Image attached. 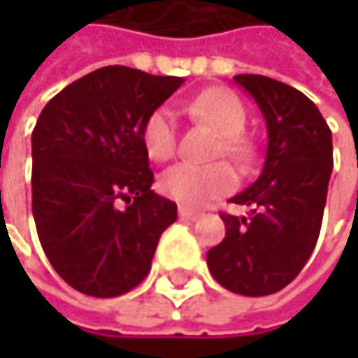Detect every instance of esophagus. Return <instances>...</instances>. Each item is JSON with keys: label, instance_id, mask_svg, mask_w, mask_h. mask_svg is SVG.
<instances>
[{"label": "esophagus", "instance_id": "obj_1", "mask_svg": "<svg viewBox=\"0 0 358 358\" xmlns=\"http://www.w3.org/2000/svg\"><path fill=\"white\" fill-rule=\"evenodd\" d=\"M180 217L182 220H188V222H194L201 217V211H194V209H188V207H180Z\"/></svg>", "mask_w": 358, "mask_h": 358}]
</instances>
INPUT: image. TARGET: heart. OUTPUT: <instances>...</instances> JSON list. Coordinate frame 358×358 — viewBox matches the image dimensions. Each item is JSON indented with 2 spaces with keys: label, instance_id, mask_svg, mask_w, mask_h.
<instances>
[{
  "label": "heart",
  "instance_id": "b5f03b06",
  "mask_svg": "<svg viewBox=\"0 0 358 358\" xmlns=\"http://www.w3.org/2000/svg\"><path fill=\"white\" fill-rule=\"evenodd\" d=\"M188 113L192 120L207 124L217 132L211 155H228L238 164H249L255 157V145L245 136L247 109L243 101L228 89H207L188 101ZM143 147L155 162H166L176 153L178 128L172 108L159 106L153 109L141 130ZM236 184V172L228 162L213 164H176L168 168L159 178V190L184 205H203L213 196L226 194Z\"/></svg>",
  "mask_w": 358,
  "mask_h": 358
}]
</instances>
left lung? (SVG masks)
I'll use <instances>...</instances> for the list:
<instances>
[{
  "mask_svg": "<svg viewBox=\"0 0 358 358\" xmlns=\"http://www.w3.org/2000/svg\"><path fill=\"white\" fill-rule=\"evenodd\" d=\"M267 124L261 176L230 199L249 217L222 213L226 238L209 249L211 275L230 292L265 296L288 286L320 238L331 176V130L301 91L261 76L238 74Z\"/></svg>",
  "mask_w": 358,
  "mask_h": 358,
  "instance_id": "left-lung-1",
  "label": "left lung"
}]
</instances>
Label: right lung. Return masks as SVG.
<instances>
[{
	"label": "right lung",
	"mask_w": 358,
	"mask_h": 358,
	"mask_svg": "<svg viewBox=\"0 0 358 358\" xmlns=\"http://www.w3.org/2000/svg\"><path fill=\"white\" fill-rule=\"evenodd\" d=\"M182 83L106 66L59 91L36 120V234L59 278L83 294L111 299L136 288L178 217L176 203L151 190L141 130Z\"/></svg>",
	"instance_id": "add662e5"
}]
</instances>
